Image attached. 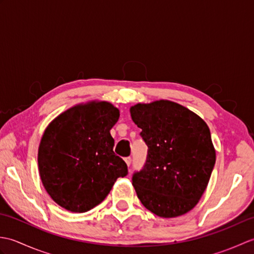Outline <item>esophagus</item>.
<instances>
[{"label":"esophagus","mask_w":254,"mask_h":254,"mask_svg":"<svg viewBox=\"0 0 254 254\" xmlns=\"http://www.w3.org/2000/svg\"><path fill=\"white\" fill-rule=\"evenodd\" d=\"M124 161H126L127 163V165L130 167V165H131V163H132V158L131 157H127V158H124Z\"/></svg>","instance_id":"34e87169"}]
</instances>
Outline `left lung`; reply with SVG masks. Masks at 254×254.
<instances>
[{"mask_svg":"<svg viewBox=\"0 0 254 254\" xmlns=\"http://www.w3.org/2000/svg\"><path fill=\"white\" fill-rule=\"evenodd\" d=\"M130 112L148 146L143 169L132 177L139 201L163 218L190 212L202 197L216 160L207 124L170 100L136 104Z\"/></svg>","mask_w":254,"mask_h":254,"instance_id":"8db88e82","label":"left lung"}]
</instances>
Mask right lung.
<instances>
[{"instance_id": "obj_1", "label": "right lung", "mask_w": 254, "mask_h": 254, "mask_svg": "<svg viewBox=\"0 0 254 254\" xmlns=\"http://www.w3.org/2000/svg\"><path fill=\"white\" fill-rule=\"evenodd\" d=\"M120 117L108 101L79 104L50 122L38 148L46 191L61 207L85 213L100 204L127 166L113 152L110 130Z\"/></svg>"}]
</instances>
